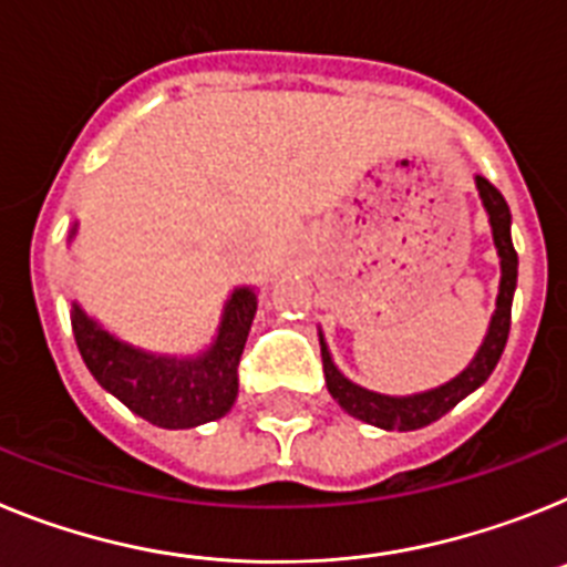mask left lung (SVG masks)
I'll return each instance as SVG.
<instances>
[{
  "instance_id": "obj_1",
  "label": "left lung",
  "mask_w": 567,
  "mask_h": 567,
  "mask_svg": "<svg viewBox=\"0 0 567 567\" xmlns=\"http://www.w3.org/2000/svg\"><path fill=\"white\" fill-rule=\"evenodd\" d=\"M476 190H480L482 208L488 214L491 236H494V248L499 256V293H496V311L491 313L488 331L482 339L480 351L474 359L456 373L454 379H447L442 385L431 388V391L408 393V396H391V393H379L371 388H362L357 382L344 377L337 368L331 357V348L324 342V333L319 328V348H322V368H324V382H328V393L339 402L344 413H351L353 420H362L373 427L382 431H416L440 416H445L451 408L460 405L467 393H474L476 388L485 385V379L494 373L496 362H499L505 342H508L511 331V305H514V290H516V259L514 243H511V210L508 202L502 199L499 190L491 185L488 179L474 176Z\"/></svg>"
}]
</instances>
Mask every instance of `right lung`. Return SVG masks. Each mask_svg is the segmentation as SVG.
Here are the masks:
<instances>
[{"label": "right lung", "instance_id": "1", "mask_svg": "<svg viewBox=\"0 0 567 567\" xmlns=\"http://www.w3.org/2000/svg\"><path fill=\"white\" fill-rule=\"evenodd\" d=\"M73 223L68 243H73ZM256 317V288L239 285L225 299L208 348L199 353H156L105 331L79 302H71L76 348L93 379L145 422L167 431L223 420L239 393V357Z\"/></svg>", "mask_w": 567, "mask_h": 567}]
</instances>
